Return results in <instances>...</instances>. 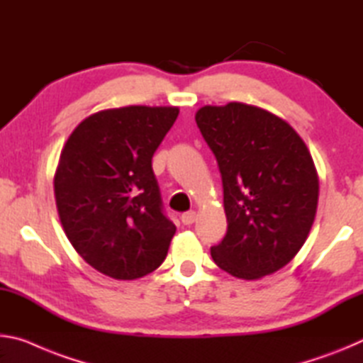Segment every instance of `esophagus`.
<instances>
[{
    "instance_id": "obj_1",
    "label": "esophagus",
    "mask_w": 363,
    "mask_h": 363,
    "mask_svg": "<svg viewBox=\"0 0 363 363\" xmlns=\"http://www.w3.org/2000/svg\"><path fill=\"white\" fill-rule=\"evenodd\" d=\"M181 220H182L184 225H192V224L195 223V220H196V213H195V211L184 213L182 216H181Z\"/></svg>"
}]
</instances>
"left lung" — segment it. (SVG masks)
<instances>
[{
  "label": "left lung",
  "instance_id": "left-lung-1",
  "mask_svg": "<svg viewBox=\"0 0 363 363\" xmlns=\"http://www.w3.org/2000/svg\"><path fill=\"white\" fill-rule=\"evenodd\" d=\"M195 121L223 177L227 232L211 248L227 274L257 280L285 267L314 224L318 174L288 123L243 102L205 106Z\"/></svg>",
  "mask_w": 363,
  "mask_h": 363
}]
</instances>
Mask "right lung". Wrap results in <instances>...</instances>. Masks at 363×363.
Instances as JSON below:
<instances>
[{
    "instance_id": "right-lung-1",
    "label": "right lung",
    "mask_w": 363,
    "mask_h": 363,
    "mask_svg": "<svg viewBox=\"0 0 363 363\" xmlns=\"http://www.w3.org/2000/svg\"><path fill=\"white\" fill-rule=\"evenodd\" d=\"M179 107L126 106L86 116L60 152L54 196L77 253L115 280L160 267L176 225L163 214L152 157Z\"/></svg>"
}]
</instances>
